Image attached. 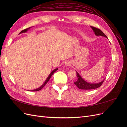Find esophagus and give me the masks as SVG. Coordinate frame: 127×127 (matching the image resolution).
Masks as SVG:
<instances>
[{
  "instance_id": "34e87169",
  "label": "esophagus",
  "mask_w": 127,
  "mask_h": 127,
  "mask_svg": "<svg viewBox=\"0 0 127 127\" xmlns=\"http://www.w3.org/2000/svg\"><path fill=\"white\" fill-rule=\"evenodd\" d=\"M64 65L66 66H70L71 65V63L69 61H67L64 63Z\"/></svg>"
}]
</instances>
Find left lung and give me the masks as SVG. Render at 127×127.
<instances>
[{"label":"left lung","mask_w":127,"mask_h":127,"mask_svg":"<svg viewBox=\"0 0 127 127\" xmlns=\"http://www.w3.org/2000/svg\"><path fill=\"white\" fill-rule=\"evenodd\" d=\"M91 28L93 30V32H94V34L96 36H104L106 38H107V36L105 35L103 32L101 30L98 29L96 28L93 26H91ZM77 80L75 82L74 84L77 86V87L79 89L81 90H93L95 89V88H97L99 87H100L102 84L104 80V79H103L102 81L99 83H92L86 82V80H84L82 77L80 76L79 73L77 71Z\"/></svg>","instance_id":"obj_1"}]
</instances>
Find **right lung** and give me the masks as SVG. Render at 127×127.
Masks as SVG:
<instances>
[{
	"label": "right lung",
	"instance_id": "right-lung-1",
	"mask_svg": "<svg viewBox=\"0 0 127 127\" xmlns=\"http://www.w3.org/2000/svg\"><path fill=\"white\" fill-rule=\"evenodd\" d=\"M32 28V27H31ZM31 29V27L30 28H28V29H25V30H23V31H22L20 33V34H21V33H26V32H27V31H28L30 30ZM58 69V68H56V69H55L54 70H53L51 72H50V74H49V75L48 76V77H47V79L45 80V81L44 82V83L42 84V85L40 87H39V88H36V89H34V90H30V91H40V90H41L42 88H43L44 86H45V85L46 84H47L48 82V81L49 80V79H50V78H51V76L53 74V73H54L55 72H56ZM28 91H29V90H28Z\"/></svg>",
	"mask_w": 127,
	"mask_h": 127
}]
</instances>
